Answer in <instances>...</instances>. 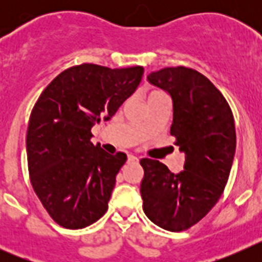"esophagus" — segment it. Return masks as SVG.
<instances>
[{
	"mask_svg": "<svg viewBox=\"0 0 262 262\" xmlns=\"http://www.w3.org/2000/svg\"><path fill=\"white\" fill-rule=\"evenodd\" d=\"M139 161V159L136 156H134V155H128V156H127V163L128 164H135V163H138Z\"/></svg>",
	"mask_w": 262,
	"mask_h": 262,
	"instance_id": "1",
	"label": "esophagus"
}]
</instances>
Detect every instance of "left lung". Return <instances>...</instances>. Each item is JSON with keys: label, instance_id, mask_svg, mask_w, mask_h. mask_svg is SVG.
I'll list each match as a JSON object with an SVG mask.
<instances>
[{"label": "left lung", "instance_id": "8db88e82", "mask_svg": "<svg viewBox=\"0 0 262 262\" xmlns=\"http://www.w3.org/2000/svg\"><path fill=\"white\" fill-rule=\"evenodd\" d=\"M147 81L172 99L170 135L185 164L174 174L157 160H140L143 210L164 230L184 231L198 223L223 193L236 149L233 115L221 92L198 71L164 68L151 72Z\"/></svg>", "mask_w": 262, "mask_h": 262}]
</instances>
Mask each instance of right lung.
<instances>
[{
    "label": "right lung",
    "mask_w": 262,
    "mask_h": 262,
    "mask_svg": "<svg viewBox=\"0 0 262 262\" xmlns=\"http://www.w3.org/2000/svg\"><path fill=\"white\" fill-rule=\"evenodd\" d=\"M142 76V67L81 64L56 76L36 101L26 136L30 180L60 226L84 228L107 210L127 156L94 145L90 129L101 119H111Z\"/></svg>",
    "instance_id": "right-lung-1"
}]
</instances>
